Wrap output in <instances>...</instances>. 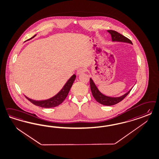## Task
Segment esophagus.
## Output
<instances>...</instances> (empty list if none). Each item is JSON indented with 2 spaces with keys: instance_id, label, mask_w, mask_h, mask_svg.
<instances>
[{
  "instance_id": "obj_1",
  "label": "esophagus",
  "mask_w": 159,
  "mask_h": 159,
  "mask_svg": "<svg viewBox=\"0 0 159 159\" xmlns=\"http://www.w3.org/2000/svg\"><path fill=\"white\" fill-rule=\"evenodd\" d=\"M85 72V68H80V69H78V70H77V75H80V74H81Z\"/></svg>"
}]
</instances>
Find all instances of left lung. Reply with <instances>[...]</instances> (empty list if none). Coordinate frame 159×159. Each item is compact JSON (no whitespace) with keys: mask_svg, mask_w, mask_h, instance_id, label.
<instances>
[{"mask_svg":"<svg viewBox=\"0 0 159 159\" xmlns=\"http://www.w3.org/2000/svg\"><path fill=\"white\" fill-rule=\"evenodd\" d=\"M108 31L111 34L112 41H122V42H126V43L132 44L130 40H129L125 36H123L122 34L119 33L117 31L112 30H108ZM89 82H90L91 90L92 95L93 98L95 99V100L97 101L98 102L103 105H107V106H111V105H115L118 103L120 102L128 95L129 92H130V91L132 90V89H131L128 92L120 97H107V96L103 95L102 93L99 92V91L97 87H96L95 84H94V82L92 81L91 78H90Z\"/></svg>","mask_w":159,"mask_h":159,"instance_id":"8db88e82","label":"left lung"}]
</instances>
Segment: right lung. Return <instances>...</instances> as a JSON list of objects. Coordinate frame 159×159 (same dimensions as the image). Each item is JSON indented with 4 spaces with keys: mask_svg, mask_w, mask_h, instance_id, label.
Instances as JSON below:
<instances>
[{
    "mask_svg": "<svg viewBox=\"0 0 159 159\" xmlns=\"http://www.w3.org/2000/svg\"><path fill=\"white\" fill-rule=\"evenodd\" d=\"M35 36L36 35L32 37L30 39H31ZM30 39H29V40H30ZM75 78H76V75L75 74H74L68 80V81L65 84L64 87L62 88L61 90L58 92L56 95H55L54 97L48 99L43 100V101H35V100L30 99L27 97H26V98L32 103H33L36 106L40 107L46 108L56 107L58 106L59 105H60L65 100V99L66 98L68 94V92L71 88L73 82L75 81Z\"/></svg>",
    "mask_w": 159,
    "mask_h": 159,
    "instance_id": "1",
    "label": "right lung"
}]
</instances>
